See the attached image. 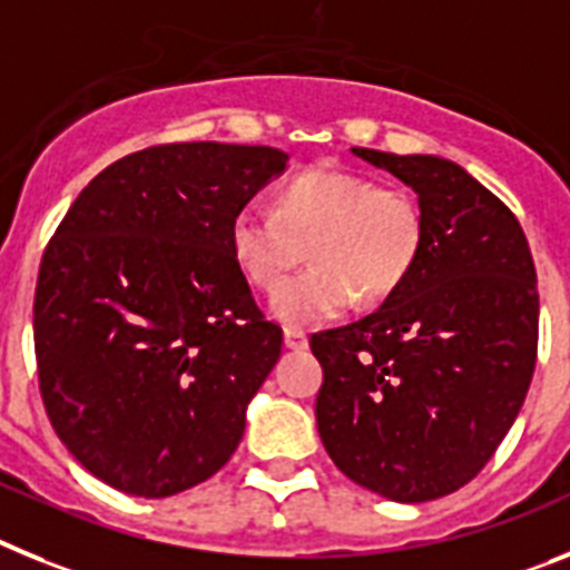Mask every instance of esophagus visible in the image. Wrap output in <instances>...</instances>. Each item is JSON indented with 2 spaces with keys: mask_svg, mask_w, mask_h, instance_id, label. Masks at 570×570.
Wrapping results in <instances>:
<instances>
[{
  "mask_svg": "<svg viewBox=\"0 0 570 570\" xmlns=\"http://www.w3.org/2000/svg\"><path fill=\"white\" fill-rule=\"evenodd\" d=\"M306 344H309L306 333L286 326V330H284V346H286V350H295V353H301V350H306Z\"/></svg>",
  "mask_w": 570,
  "mask_h": 570,
  "instance_id": "esophagus-1",
  "label": "esophagus"
}]
</instances>
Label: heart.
Instances as JSON below:
<instances>
[{
  "label": "heart",
  "instance_id": "heart-1",
  "mask_svg": "<svg viewBox=\"0 0 570 570\" xmlns=\"http://www.w3.org/2000/svg\"><path fill=\"white\" fill-rule=\"evenodd\" d=\"M422 237V209L410 191L341 168H306L281 186L275 209L246 203L229 224L237 269L261 289H275L304 246L313 257L315 266L272 295V315L289 326L335 318L353 298H387L413 272Z\"/></svg>",
  "mask_w": 570,
  "mask_h": 570
}]
</instances>
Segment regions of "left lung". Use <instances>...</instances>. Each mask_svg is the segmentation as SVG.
I'll return each mask as SVG.
<instances>
[{
    "label": "left lung",
    "mask_w": 570,
    "mask_h": 570,
    "mask_svg": "<svg viewBox=\"0 0 570 570\" xmlns=\"http://www.w3.org/2000/svg\"><path fill=\"white\" fill-rule=\"evenodd\" d=\"M419 195L422 252L355 324L309 338L321 442L355 484L430 502L497 453L537 364V269L513 212L459 163L353 148Z\"/></svg>",
    "instance_id": "obj_1"
}]
</instances>
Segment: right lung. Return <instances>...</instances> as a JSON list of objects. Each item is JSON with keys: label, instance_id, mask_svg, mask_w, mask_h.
Listing matches in <instances>:
<instances>
[{"label": "right lung", "instance_id": "1", "mask_svg": "<svg viewBox=\"0 0 570 570\" xmlns=\"http://www.w3.org/2000/svg\"><path fill=\"white\" fill-rule=\"evenodd\" d=\"M269 146L171 142L102 168L39 266L48 419L88 473L142 499L215 476L281 358L229 249L235 212L286 171Z\"/></svg>", "mask_w": 570, "mask_h": 570}]
</instances>
